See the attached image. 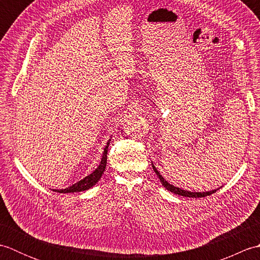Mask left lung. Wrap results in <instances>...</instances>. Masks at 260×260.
I'll list each match as a JSON object with an SVG mask.
<instances>
[{"instance_id": "obj_1", "label": "left lung", "mask_w": 260, "mask_h": 260, "mask_svg": "<svg viewBox=\"0 0 260 260\" xmlns=\"http://www.w3.org/2000/svg\"><path fill=\"white\" fill-rule=\"evenodd\" d=\"M152 168L154 170V172H155L156 175L158 176L159 181H161V183L165 187V189L175 193V194H179V196H182V197H187V198H202V197H207V196L212 194V193H214L215 191L219 190V189H215V190H212V191H206V192H191V191H187V190H183V189H181V187L174 186L173 184H170L169 182L165 180L161 174H159L157 169L154 167L153 163H152Z\"/></svg>"}]
</instances>
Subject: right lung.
<instances>
[{
  "instance_id": "right-lung-1",
  "label": "right lung",
  "mask_w": 260,
  "mask_h": 260,
  "mask_svg": "<svg viewBox=\"0 0 260 260\" xmlns=\"http://www.w3.org/2000/svg\"><path fill=\"white\" fill-rule=\"evenodd\" d=\"M110 140H112V137L108 140V142L106 143V146L104 148V153H103V156L101 159V163L97 167V169L93 171L92 173H90L89 175L85 176L84 179L80 180L77 182V183L73 184L71 186L66 187V189L62 190H54L59 193H74V192H81V191H86L88 189H90L93 185H95L97 182L101 180L102 175L104 174V171L106 169V164H107V151H108V146H109V143Z\"/></svg>"
}]
</instances>
